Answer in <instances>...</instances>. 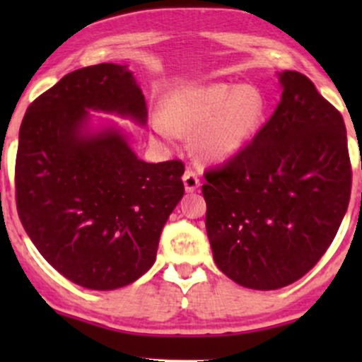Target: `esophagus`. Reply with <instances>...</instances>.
I'll list each match as a JSON object with an SVG mask.
<instances>
[{"label":"esophagus","instance_id":"1","mask_svg":"<svg viewBox=\"0 0 362 362\" xmlns=\"http://www.w3.org/2000/svg\"><path fill=\"white\" fill-rule=\"evenodd\" d=\"M182 180H184V185H185L187 192H194V190L199 187V177H197V173H195L192 168H187L185 170V173H184V177H182Z\"/></svg>","mask_w":362,"mask_h":362}]
</instances>
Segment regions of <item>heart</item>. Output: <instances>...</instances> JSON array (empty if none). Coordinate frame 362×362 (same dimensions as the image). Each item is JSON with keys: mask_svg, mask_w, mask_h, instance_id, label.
I'll list each match as a JSON object with an SVG mask.
<instances>
[{"mask_svg": "<svg viewBox=\"0 0 362 362\" xmlns=\"http://www.w3.org/2000/svg\"><path fill=\"white\" fill-rule=\"evenodd\" d=\"M265 102L253 86L214 83L173 91L165 100V115L153 127L163 139L173 141L177 129L198 131L197 148L209 160L238 155L253 139L264 119Z\"/></svg>", "mask_w": 362, "mask_h": 362, "instance_id": "1", "label": "heart"}]
</instances>
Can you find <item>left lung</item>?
I'll use <instances>...</instances> for the list:
<instances>
[{
    "mask_svg": "<svg viewBox=\"0 0 362 362\" xmlns=\"http://www.w3.org/2000/svg\"><path fill=\"white\" fill-rule=\"evenodd\" d=\"M282 97L238 155L207 170L206 230L219 271L271 291L315 267L351 199L346 124L313 81L279 74Z\"/></svg>",
    "mask_w": 362,
    "mask_h": 362,
    "instance_id": "1",
    "label": "left lung"
}]
</instances>
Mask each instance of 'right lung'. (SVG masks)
Segmentation results:
<instances>
[{"label": "right lung", "mask_w": 362, "mask_h": 362, "mask_svg": "<svg viewBox=\"0 0 362 362\" xmlns=\"http://www.w3.org/2000/svg\"><path fill=\"white\" fill-rule=\"evenodd\" d=\"M88 109L139 124L148 117L126 66L103 62L66 74L30 103L20 126L16 211L57 272L110 291L155 264L161 230L184 195L185 167L139 160L119 129L90 132Z\"/></svg>", "instance_id": "1"}]
</instances>
